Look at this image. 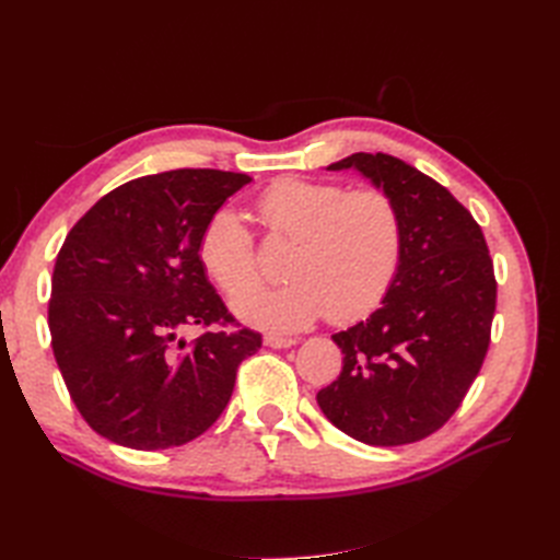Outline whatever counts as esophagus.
<instances>
[{
	"instance_id": "obj_1",
	"label": "esophagus",
	"mask_w": 560,
	"mask_h": 560,
	"mask_svg": "<svg viewBox=\"0 0 560 560\" xmlns=\"http://www.w3.org/2000/svg\"><path fill=\"white\" fill-rule=\"evenodd\" d=\"M264 343H266L268 348H276V350H280V348H292V346H296V338H290V336H278V334H268V336H264Z\"/></svg>"
}]
</instances>
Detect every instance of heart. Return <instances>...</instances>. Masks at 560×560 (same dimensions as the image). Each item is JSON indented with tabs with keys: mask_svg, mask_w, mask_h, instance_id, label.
Wrapping results in <instances>:
<instances>
[{
	"mask_svg": "<svg viewBox=\"0 0 560 560\" xmlns=\"http://www.w3.org/2000/svg\"><path fill=\"white\" fill-rule=\"evenodd\" d=\"M259 212L270 233L294 241L287 284L247 290L259 280L257 247L231 208L212 214L198 243L202 268L226 294L246 290L233 299L243 322L296 331L325 315L334 325H350L381 306L404 254V222L393 196L287 177L261 194Z\"/></svg>",
	"mask_w": 560,
	"mask_h": 560,
	"instance_id": "obj_1",
	"label": "heart"
}]
</instances>
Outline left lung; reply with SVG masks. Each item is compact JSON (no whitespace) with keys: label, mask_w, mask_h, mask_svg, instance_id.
Wrapping results in <instances>:
<instances>
[{"label":"left lung","mask_w":560,"mask_h":560,"mask_svg":"<svg viewBox=\"0 0 560 560\" xmlns=\"http://www.w3.org/2000/svg\"><path fill=\"white\" fill-rule=\"evenodd\" d=\"M350 167L397 202L404 254L383 306L331 336L343 369L317 404L362 444H413L457 411L483 364L498 296L493 259L481 226L446 186L364 151L327 171Z\"/></svg>","instance_id":"obj_1"}]
</instances>
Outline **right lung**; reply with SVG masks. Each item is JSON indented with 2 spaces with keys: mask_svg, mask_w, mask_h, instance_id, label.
<instances>
[{
  "mask_svg": "<svg viewBox=\"0 0 560 560\" xmlns=\"http://www.w3.org/2000/svg\"><path fill=\"white\" fill-rule=\"evenodd\" d=\"M252 179L171 171L100 198L58 252L48 301L50 346L89 425L138 451L182 446L222 416L235 371L261 348L235 325L198 257L202 229Z\"/></svg>",
  "mask_w": 560,
  "mask_h": 560,
  "instance_id": "right-lung-1",
  "label": "right lung"
}]
</instances>
